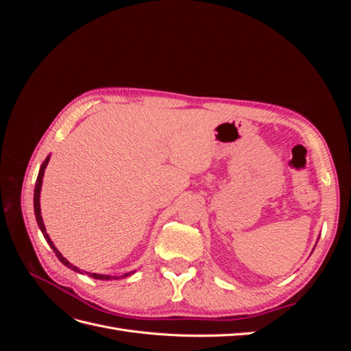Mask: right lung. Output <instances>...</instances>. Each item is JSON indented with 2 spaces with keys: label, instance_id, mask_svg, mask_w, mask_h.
<instances>
[{
  "label": "right lung",
  "instance_id": "obj_1",
  "mask_svg": "<svg viewBox=\"0 0 351 351\" xmlns=\"http://www.w3.org/2000/svg\"><path fill=\"white\" fill-rule=\"evenodd\" d=\"M48 162H49V155L47 156V159L44 162H42V165H40V169H39V174H38V178H36V184H35V193H34V208H35V217H36V222H38V226H39V228H40V231H42V234H44V237H45V240H47V243L49 244L51 246V249L54 250V253H56V256L60 259V262L62 263V265H66L67 268H70V269H73V271H76V272H80L82 274V269H79L77 267H74V265H71L64 256H62V254L58 252V249L54 246V243H52V240L49 239V236H48V232H47V228H45V226H44V221H42V217H40V202H39V199H40V187H42V178H44V173H45V168H47V165H48ZM83 272H86V271H83ZM133 272H127V274H124V275H121V278H124V277H129V275H132ZM86 275H89V277H92V278H95V280H117V278H120V277H112V275H102V274H90V272H86Z\"/></svg>",
  "mask_w": 351,
  "mask_h": 351
}]
</instances>
